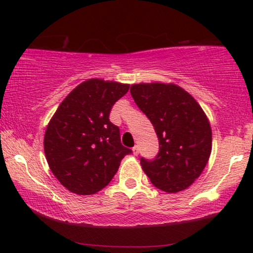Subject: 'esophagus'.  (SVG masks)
<instances>
[{"label":"esophagus","mask_w":253,"mask_h":253,"mask_svg":"<svg viewBox=\"0 0 253 253\" xmlns=\"http://www.w3.org/2000/svg\"><path fill=\"white\" fill-rule=\"evenodd\" d=\"M132 151H133V155L134 156H138V153H139V147L138 146H134L132 149Z\"/></svg>","instance_id":"34e87169"}]
</instances>
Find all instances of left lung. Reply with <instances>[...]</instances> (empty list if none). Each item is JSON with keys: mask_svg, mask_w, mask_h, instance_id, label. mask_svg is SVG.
Returning <instances> with one entry per match:
<instances>
[{"mask_svg": "<svg viewBox=\"0 0 253 253\" xmlns=\"http://www.w3.org/2000/svg\"><path fill=\"white\" fill-rule=\"evenodd\" d=\"M130 95L153 125L159 141L155 158H140L145 173L167 193L187 189L211 156V129L205 112L175 84H133Z\"/></svg>", "mask_w": 253, "mask_h": 253, "instance_id": "8db88e82", "label": "left lung"}]
</instances>
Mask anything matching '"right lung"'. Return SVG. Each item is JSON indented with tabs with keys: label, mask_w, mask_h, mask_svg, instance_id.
<instances>
[{
	"label": "right lung",
	"mask_w": 253,
	"mask_h": 253,
	"mask_svg": "<svg viewBox=\"0 0 253 253\" xmlns=\"http://www.w3.org/2000/svg\"><path fill=\"white\" fill-rule=\"evenodd\" d=\"M128 84L89 80L68 95L43 138L50 169L71 193L91 195L112 181L121 159L132 150L121 144L120 129L109 113L128 91Z\"/></svg>",
	"instance_id": "obj_1"
}]
</instances>
